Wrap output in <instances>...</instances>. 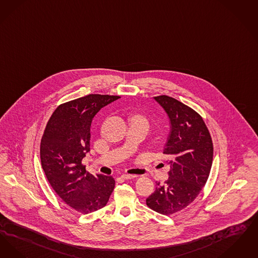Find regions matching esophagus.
Segmentation results:
<instances>
[{
  "label": "esophagus",
  "instance_id": "34e87169",
  "mask_svg": "<svg viewBox=\"0 0 258 258\" xmlns=\"http://www.w3.org/2000/svg\"><path fill=\"white\" fill-rule=\"evenodd\" d=\"M135 177H137V175H135V174H122L121 175V178H123V179H130V178H135Z\"/></svg>",
  "mask_w": 258,
  "mask_h": 258
}]
</instances>
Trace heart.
<instances>
[{
    "instance_id": "b5f03b06",
    "label": "heart",
    "mask_w": 258,
    "mask_h": 258,
    "mask_svg": "<svg viewBox=\"0 0 258 258\" xmlns=\"http://www.w3.org/2000/svg\"><path fill=\"white\" fill-rule=\"evenodd\" d=\"M134 118H136V119H140V120H143V121H145V122H146V119H145L144 117H142V116H135Z\"/></svg>"
}]
</instances>
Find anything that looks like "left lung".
<instances>
[{"mask_svg": "<svg viewBox=\"0 0 258 258\" xmlns=\"http://www.w3.org/2000/svg\"><path fill=\"white\" fill-rule=\"evenodd\" d=\"M167 113L170 131L164 147L169 166L168 180L156 182V190L146 205L163 215L186 208L199 196L208 179L213 143L202 116L182 102L167 95L154 97Z\"/></svg>", "mask_w": 258, "mask_h": 258, "instance_id": "1", "label": "left lung"}]
</instances>
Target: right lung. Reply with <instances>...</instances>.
Returning a JSON list of instances; mask_svg holds the SVG:
<instances>
[{"label":"right lung","mask_w":258,"mask_h":258,"mask_svg":"<svg viewBox=\"0 0 258 258\" xmlns=\"http://www.w3.org/2000/svg\"><path fill=\"white\" fill-rule=\"evenodd\" d=\"M114 95L89 94L59 105L51 115L40 144L45 175L57 196L80 213L103 208L115 181L112 176L92 175L82 160L90 152V126L95 114Z\"/></svg>","instance_id":"obj_1"}]
</instances>
